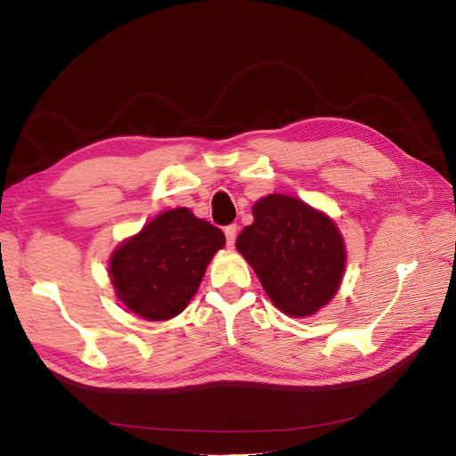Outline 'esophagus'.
<instances>
[{
    "instance_id": "esophagus-1",
    "label": "esophagus",
    "mask_w": 456,
    "mask_h": 456,
    "mask_svg": "<svg viewBox=\"0 0 456 456\" xmlns=\"http://www.w3.org/2000/svg\"><path fill=\"white\" fill-rule=\"evenodd\" d=\"M224 232H225L227 246L232 248V246H234V240H236V225H234V224H232V225H227V227L224 229Z\"/></svg>"
}]
</instances>
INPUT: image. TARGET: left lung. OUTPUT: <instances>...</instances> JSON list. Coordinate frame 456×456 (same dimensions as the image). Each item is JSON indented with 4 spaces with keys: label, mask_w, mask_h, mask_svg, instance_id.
Here are the masks:
<instances>
[{
    "label": "left lung",
    "mask_w": 456,
    "mask_h": 456,
    "mask_svg": "<svg viewBox=\"0 0 456 456\" xmlns=\"http://www.w3.org/2000/svg\"><path fill=\"white\" fill-rule=\"evenodd\" d=\"M272 304L289 316H309L339 290L346 251L324 212L296 197L272 193L253 205V224L236 239Z\"/></svg>",
    "instance_id": "obj_1"
}]
</instances>
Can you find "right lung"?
I'll return each instance as SVG.
<instances>
[{"label":"right lung","instance_id":"obj_1","mask_svg":"<svg viewBox=\"0 0 456 456\" xmlns=\"http://www.w3.org/2000/svg\"><path fill=\"white\" fill-rule=\"evenodd\" d=\"M224 246L222 229L188 208L162 212L113 251L111 285L142 319H173L186 309L214 253Z\"/></svg>","mask_w":456,"mask_h":456}]
</instances>
